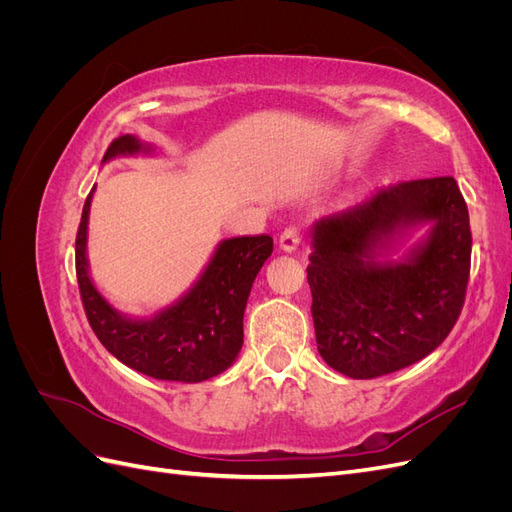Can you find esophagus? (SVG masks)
Segmentation results:
<instances>
[{
  "instance_id": "obj_1",
  "label": "esophagus",
  "mask_w": 512,
  "mask_h": 512,
  "mask_svg": "<svg viewBox=\"0 0 512 512\" xmlns=\"http://www.w3.org/2000/svg\"><path fill=\"white\" fill-rule=\"evenodd\" d=\"M301 245V230L297 228H286L280 235V250L292 254Z\"/></svg>"
}]
</instances>
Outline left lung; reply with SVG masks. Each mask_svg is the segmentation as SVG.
<instances>
[{
  "mask_svg": "<svg viewBox=\"0 0 512 512\" xmlns=\"http://www.w3.org/2000/svg\"><path fill=\"white\" fill-rule=\"evenodd\" d=\"M426 228L401 259L392 254ZM307 282L318 352L354 380L425 359L451 333L470 275V215L457 181L380 190L309 230Z\"/></svg>",
  "mask_w": 512,
  "mask_h": 512,
  "instance_id": "obj_1",
  "label": "left lung"
}]
</instances>
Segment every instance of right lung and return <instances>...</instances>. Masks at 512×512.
Returning a JSON list of instances; mask_svg holds the SVG:
<instances>
[{
    "instance_id": "add662e5",
    "label": "right lung",
    "mask_w": 512,
    "mask_h": 512,
    "mask_svg": "<svg viewBox=\"0 0 512 512\" xmlns=\"http://www.w3.org/2000/svg\"><path fill=\"white\" fill-rule=\"evenodd\" d=\"M156 156V145L134 134L119 136L106 149L102 164L115 158ZM89 192L79 235H76V277L91 329L117 361L141 374L170 382H203L222 374L243 346V314L252 284L273 252V239H224L181 297L151 318L121 314L96 288L87 260Z\"/></svg>"
}]
</instances>
